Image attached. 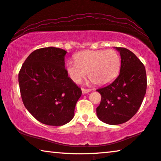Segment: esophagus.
<instances>
[{"label":"esophagus","instance_id":"esophagus-1","mask_svg":"<svg viewBox=\"0 0 161 161\" xmlns=\"http://www.w3.org/2000/svg\"><path fill=\"white\" fill-rule=\"evenodd\" d=\"M91 90H88V89H85V88H81V92H82V94H86V93L90 92Z\"/></svg>","mask_w":161,"mask_h":161}]
</instances>
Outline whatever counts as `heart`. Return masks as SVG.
<instances>
[{"mask_svg": "<svg viewBox=\"0 0 161 161\" xmlns=\"http://www.w3.org/2000/svg\"><path fill=\"white\" fill-rule=\"evenodd\" d=\"M74 59L67 63L66 69L75 83L81 81L87 72L95 85H107L117 77L121 69V57L114 50H83L76 54Z\"/></svg>", "mask_w": 161, "mask_h": 161, "instance_id": "1", "label": "heart"}]
</instances>
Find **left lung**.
Instances as JSON below:
<instances>
[{
	"label": "left lung",
	"instance_id": "left-lung-1",
	"mask_svg": "<svg viewBox=\"0 0 161 161\" xmlns=\"http://www.w3.org/2000/svg\"><path fill=\"white\" fill-rule=\"evenodd\" d=\"M121 55V69L116 80L97 90L101 101L97 108L100 121L111 125L125 123L136 114L147 90L145 66L130 50L117 47Z\"/></svg>",
	"mask_w": 161,
	"mask_h": 161
}]
</instances>
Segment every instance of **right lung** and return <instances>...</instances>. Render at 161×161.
<instances>
[{"mask_svg":"<svg viewBox=\"0 0 161 161\" xmlns=\"http://www.w3.org/2000/svg\"><path fill=\"white\" fill-rule=\"evenodd\" d=\"M66 51L42 47L29 56L19 73L21 99L27 111L42 124L62 126L74 116L81 90L69 77Z\"/></svg>","mask_w":161,"mask_h":161,"instance_id":"add662e5","label":"right lung"}]
</instances>
